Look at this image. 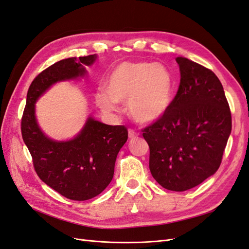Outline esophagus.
<instances>
[{"label":"esophagus","mask_w":249,"mask_h":249,"mask_svg":"<svg viewBox=\"0 0 249 249\" xmlns=\"http://www.w3.org/2000/svg\"><path fill=\"white\" fill-rule=\"evenodd\" d=\"M138 137V133L134 130H129V139H135Z\"/></svg>","instance_id":"obj_1"}]
</instances>
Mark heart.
<instances>
[{"label":"heart","instance_id":"obj_1","mask_svg":"<svg viewBox=\"0 0 249 249\" xmlns=\"http://www.w3.org/2000/svg\"><path fill=\"white\" fill-rule=\"evenodd\" d=\"M175 81L166 66L150 62H123L108 76L105 87L95 95L104 112L119 111L118 104L127 102L131 116L140 124L160 119L168 110Z\"/></svg>","mask_w":249,"mask_h":249}]
</instances>
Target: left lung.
<instances>
[{"label": "left lung", "instance_id": "left-lung-1", "mask_svg": "<svg viewBox=\"0 0 249 249\" xmlns=\"http://www.w3.org/2000/svg\"><path fill=\"white\" fill-rule=\"evenodd\" d=\"M179 87L166 113L144 129L149 170L165 189L182 192L213 176L231 131V115L216 74L178 57Z\"/></svg>", "mask_w": 249, "mask_h": 249}]
</instances>
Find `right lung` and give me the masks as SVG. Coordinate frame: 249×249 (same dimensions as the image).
Listing matches in <instances>:
<instances>
[{
  "label": "right lung",
  "instance_id": "add662e5",
  "mask_svg": "<svg viewBox=\"0 0 249 249\" xmlns=\"http://www.w3.org/2000/svg\"><path fill=\"white\" fill-rule=\"evenodd\" d=\"M97 55L67 58L51 65L37 76L27 93L21 119V135L42 182L64 197L87 200L102 193L114 175L116 157L127 140L124 125H109L89 115L81 131L67 140L44 134L36 118L35 104L60 82L87 77Z\"/></svg>",
  "mask_w": 249,
  "mask_h": 249
}]
</instances>
